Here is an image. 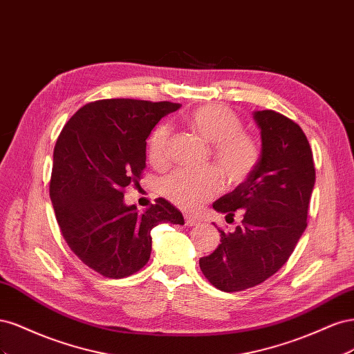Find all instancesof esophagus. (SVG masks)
Segmentation results:
<instances>
[{
  "mask_svg": "<svg viewBox=\"0 0 354 354\" xmlns=\"http://www.w3.org/2000/svg\"><path fill=\"white\" fill-rule=\"evenodd\" d=\"M185 223H186V226H195V224H198L199 223V220L196 218V217H194V216H185Z\"/></svg>",
  "mask_w": 354,
  "mask_h": 354,
  "instance_id": "obj_1",
  "label": "esophagus"
}]
</instances>
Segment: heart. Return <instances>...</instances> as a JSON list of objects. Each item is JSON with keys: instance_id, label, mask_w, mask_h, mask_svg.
Instances as JSON below:
<instances>
[{"instance_id": "obj_1", "label": "heart", "mask_w": 354, "mask_h": 354, "mask_svg": "<svg viewBox=\"0 0 354 354\" xmlns=\"http://www.w3.org/2000/svg\"><path fill=\"white\" fill-rule=\"evenodd\" d=\"M185 122L211 145V158L221 171L214 167L201 171L178 169L162 178L159 192L178 208L195 211L218 194L222 174L229 186L245 183L259 167L261 149L252 134L243 131L241 116L226 106H199L186 115ZM171 140L173 131L168 124H160L152 131L147 142V156L152 165L168 164Z\"/></svg>"}]
</instances>
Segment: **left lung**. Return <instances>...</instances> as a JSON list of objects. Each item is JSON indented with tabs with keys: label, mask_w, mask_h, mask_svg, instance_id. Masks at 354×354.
<instances>
[{
	"label": "left lung",
	"mask_w": 354,
	"mask_h": 354,
	"mask_svg": "<svg viewBox=\"0 0 354 354\" xmlns=\"http://www.w3.org/2000/svg\"><path fill=\"white\" fill-rule=\"evenodd\" d=\"M261 128V158L254 174L212 208L243 220L232 233L220 232V245L199 260L211 285L224 292L243 291L269 279L288 261L307 227L315 186L308 140L297 122L274 111L254 113Z\"/></svg>",
	"instance_id": "left-lung-1"
}]
</instances>
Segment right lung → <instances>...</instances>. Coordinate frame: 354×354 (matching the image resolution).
<instances>
[{
  "label": "right lung",
  "instance_id": "1",
  "mask_svg": "<svg viewBox=\"0 0 354 354\" xmlns=\"http://www.w3.org/2000/svg\"><path fill=\"white\" fill-rule=\"evenodd\" d=\"M178 103L104 99L87 103L63 127L53 153L50 198L72 252L104 277L121 279L146 266L151 230L185 224L158 198L143 214L124 203L125 187L146 168V138Z\"/></svg>",
  "mask_w": 354,
  "mask_h": 354
}]
</instances>
